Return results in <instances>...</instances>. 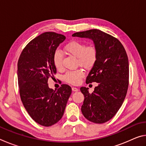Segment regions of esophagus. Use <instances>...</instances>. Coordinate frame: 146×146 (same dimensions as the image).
Masks as SVG:
<instances>
[{"mask_svg": "<svg viewBox=\"0 0 146 146\" xmlns=\"http://www.w3.org/2000/svg\"><path fill=\"white\" fill-rule=\"evenodd\" d=\"M72 91H78V89L77 88H75V87H72Z\"/></svg>", "mask_w": 146, "mask_h": 146, "instance_id": "obj_1", "label": "esophagus"}]
</instances>
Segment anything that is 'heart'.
<instances>
[{
    "mask_svg": "<svg viewBox=\"0 0 146 146\" xmlns=\"http://www.w3.org/2000/svg\"><path fill=\"white\" fill-rule=\"evenodd\" d=\"M64 50L77 58L78 64L86 69L93 68L97 61L98 49L94 45L86 46L82 42L73 40L66 44ZM53 62L57 69L62 67V55L60 51H56L54 53ZM84 75L85 73L82 70L68 71L64 76V80L71 84L76 85L80 82Z\"/></svg>",
    "mask_w": 146,
    "mask_h": 146,
    "instance_id": "obj_1",
    "label": "heart"
}]
</instances>
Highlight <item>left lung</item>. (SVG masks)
Returning a JSON list of instances; mask_svg holds the SVG:
<instances>
[{
  "label": "left lung",
  "mask_w": 146,
  "mask_h": 146,
  "mask_svg": "<svg viewBox=\"0 0 146 146\" xmlns=\"http://www.w3.org/2000/svg\"><path fill=\"white\" fill-rule=\"evenodd\" d=\"M73 36L90 38L98 52L95 65L86 78L87 84L98 83L93 92L80 88L84 96L81 111L91 122L102 123L114 117L122 105L129 85V61L124 48L117 38L99 29L77 32Z\"/></svg>",
  "instance_id": "left-lung-1"
}]
</instances>
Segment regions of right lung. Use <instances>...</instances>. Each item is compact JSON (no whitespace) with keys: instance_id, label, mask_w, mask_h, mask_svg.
Masks as SVG:
<instances>
[{"instance_id":"add662e5","label":"right lung","mask_w":146,"mask_h":146,"mask_svg":"<svg viewBox=\"0 0 146 146\" xmlns=\"http://www.w3.org/2000/svg\"><path fill=\"white\" fill-rule=\"evenodd\" d=\"M65 40V36L55 32L42 33L27 44L17 64L22 102L32 119L43 126H51L61 119L71 94L67 84L54 91L48 84L56 72L54 53Z\"/></svg>"}]
</instances>
